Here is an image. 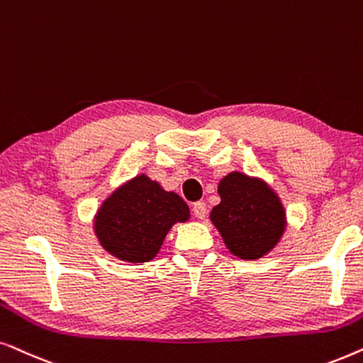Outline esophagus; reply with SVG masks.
Segmentation results:
<instances>
[{"instance_id": "esophagus-1", "label": "esophagus", "mask_w": 363, "mask_h": 363, "mask_svg": "<svg viewBox=\"0 0 363 363\" xmlns=\"http://www.w3.org/2000/svg\"><path fill=\"white\" fill-rule=\"evenodd\" d=\"M192 212H194V216L197 217V219H206V216H207L206 202H202V201L196 202V204L192 206Z\"/></svg>"}]
</instances>
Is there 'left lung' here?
<instances>
[{
	"instance_id": "obj_1",
	"label": "left lung",
	"mask_w": 363,
	"mask_h": 363,
	"mask_svg": "<svg viewBox=\"0 0 363 363\" xmlns=\"http://www.w3.org/2000/svg\"><path fill=\"white\" fill-rule=\"evenodd\" d=\"M219 196L220 204L212 209L211 220L232 254L259 259L279 242L286 212L262 181L232 172L220 181Z\"/></svg>"
}]
</instances>
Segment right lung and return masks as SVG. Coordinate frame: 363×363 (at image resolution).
<instances>
[{
    "label": "right lung",
    "mask_w": 363,
    "mask_h": 363,
    "mask_svg": "<svg viewBox=\"0 0 363 363\" xmlns=\"http://www.w3.org/2000/svg\"><path fill=\"white\" fill-rule=\"evenodd\" d=\"M187 219L189 207L181 197L166 192L146 176H138L106 199L96 216L94 229L109 254L141 264L156 257L176 222Z\"/></svg>",
    "instance_id": "1"
}]
</instances>
